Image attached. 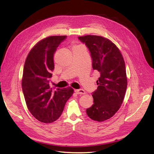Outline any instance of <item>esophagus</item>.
Instances as JSON below:
<instances>
[{
	"mask_svg": "<svg viewBox=\"0 0 154 154\" xmlns=\"http://www.w3.org/2000/svg\"><path fill=\"white\" fill-rule=\"evenodd\" d=\"M74 92H76L78 94H85V91L82 89H79V90H75Z\"/></svg>",
	"mask_w": 154,
	"mask_h": 154,
	"instance_id": "1",
	"label": "esophagus"
}]
</instances>
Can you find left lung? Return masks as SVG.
<instances>
[{"instance_id": "1", "label": "left lung", "mask_w": 154, "mask_h": 154, "mask_svg": "<svg viewBox=\"0 0 154 154\" xmlns=\"http://www.w3.org/2000/svg\"><path fill=\"white\" fill-rule=\"evenodd\" d=\"M78 39L89 50L92 68L100 74L97 90L92 93L94 103L86 109V114L93 120L105 121L118 112L125 96L127 78L123 56L106 38L86 35Z\"/></svg>"}]
</instances>
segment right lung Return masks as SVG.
Instances as JSON below:
<instances>
[{
	"instance_id": "obj_1",
	"label": "right lung",
	"mask_w": 154,
	"mask_h": 154,
	"mask_svg": "<svg viewBox=\"0 0 154 154\" xmlns=\"http://www.w3.org/2000/svg\"><path fill=\"white\" fill-rule=\"evenodd\" d=\"M66 36H52L40 40L25 61L22 88L28 109L43 123H52L60 116L67 100L72 96L71 87L55 90L49 85L54 69V56Z\"/></svg>"
}]
</instances>
